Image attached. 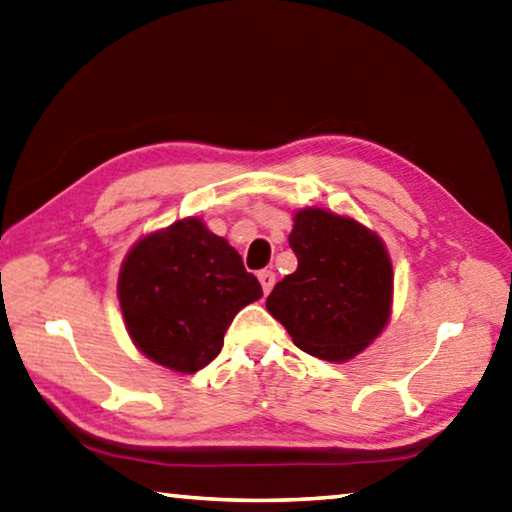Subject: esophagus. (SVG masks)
<instances>
[{
  "instance_id": "34e87169",
  "label": "esophagus",
  "mask_w": 512,
  "mask_h": 512,
  "mask_svg": "<svg viewBox=\"0 0 512 512\" xmlns=\"http://www.w3.org/2000/svg\"><path fill=\"white\" fill-rule=\"evenodd\" d=\"M259 282H262V288H264V293L268 295L271 293V288H273V284H275V273L273 271H259Z\"/></svg>"
}]
</instances>
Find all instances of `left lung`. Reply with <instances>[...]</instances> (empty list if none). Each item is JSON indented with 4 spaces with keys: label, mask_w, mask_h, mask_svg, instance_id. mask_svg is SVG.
I'll return each instance as SVG.
<instances>
[{
    "label": "left lung",
    "mask_w": 512,
    "mask_h": 512,
    "mask_svg": "<svg viewBox=\"0 0 512 512\" xmlns=\"http://www.w3.org/2000/svg\"><path fill=\"white\" fill-rule=\"evenodd\" d=\"M295 273L277 282L266 309L302 351L345 362L385 329L392 262L376 232L320 208L295 212L288 235Z\"/></svg>",
    "instance_id": "1"
}]
</instances>
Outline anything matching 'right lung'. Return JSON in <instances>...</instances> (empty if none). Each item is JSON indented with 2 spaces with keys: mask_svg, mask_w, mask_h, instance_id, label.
I'll list each match as a JSON object with an SVG mask.
<instances>
[{
  "mask_svg": "<svg viewBox=\"0 0 512 512\" xmlns=\"http://www.w3.org/2000/svg\"><path fill=\"white\" fill-rule=\"evenodd\" d=\"M259 297L262 286L241 255L197 217L143 237L118 275L120 309L134 345L181 374L215 360L232 318Z\"/></svg>",
  "mask_w": 512,
  "mask_h": 512,
  "instance_id": "right-lung-1",
  "label": "right lung"
}]
</instances>
